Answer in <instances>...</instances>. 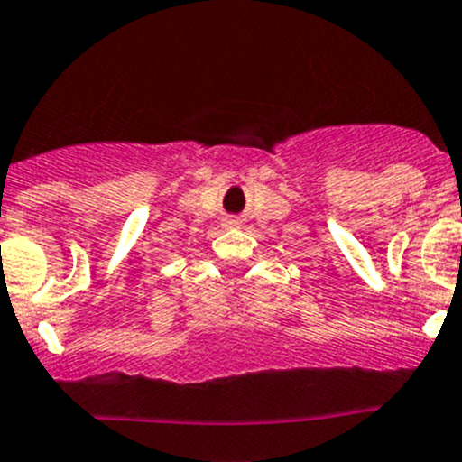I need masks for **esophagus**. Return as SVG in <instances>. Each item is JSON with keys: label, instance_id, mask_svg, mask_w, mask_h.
Here are the masks:
<instances>
[{"label": "esophagus", "instance_id": "34e87169", "mask_svg": "<svg viewBox=\"0 0 462 462\" xmlns=\"http://www.w3.org/2000/svg\"><path fill=\"white\" fill-rule=\"evenodd\" d=\"M226 226L227 227H239L241 226V218L239 217H227L226 218Z\"/></svg>", "mask_w": 462, "mask_h": 462}]
</instances>
